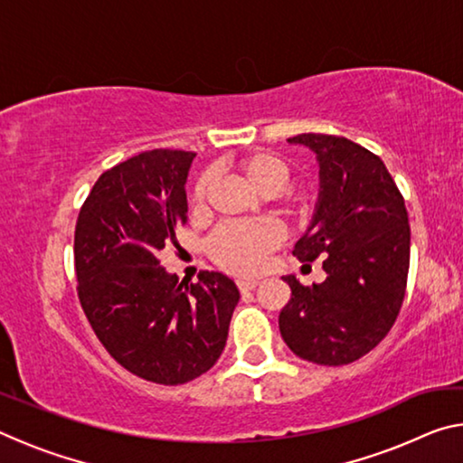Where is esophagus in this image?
Wrapping results in <instances>:
<instances>
[{"label":"esophagus","instance_id":"1","mask_svg":"<svg viewBox=\"0 0 463 463\" xmlns=\"http://www.w3.org/2000/svg\"><path fill=\"white\" fill-rule=\"evenodd\" d=\"M257 284H260L257 279H237V286L241 292H250V289L257 288Z\"/></svg>","mask_w":463,"mask_h":463}]
</instances>
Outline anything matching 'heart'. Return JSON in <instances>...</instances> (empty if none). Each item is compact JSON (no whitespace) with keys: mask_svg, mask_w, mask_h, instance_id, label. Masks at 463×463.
I'll return each mask as SVG.
<instances>
[{"mask_svg":"<svg viewBox=\"0 0 463 463\" xmlns=\"http://www.w3.org/2000/svg\"><path fill=\"white\" fill-rule=\"evenodd\" d=\"M241 171L247 177V182L257 187L263 194H278L284 190L292 175L288 161L284 156L271 151H257L241 159ZM210 187V175H202L194 185L192 206L195 210L203 208ZM279 203L288 216L296 221H308L315 213L317 202L315 195L294 190L279 195ZM281 232L269 221H241L226 222L210 234L206 241V249L210 260L218 268H222L239 276H250L257 273L265 263V257L279 245Z\"/></svg>","mask_w":463,"mask_h":463,"instance_id":"b5f03b06","label":"heart"}]
</instances>
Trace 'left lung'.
<instances>
[{
  "label": "left lung",
  "instance_id": "left-lung-1",
  "mask_svg": "<svg viewBox=\"0 0 463 463\" xmlns=\"http://www.w3.org/2000/svg\"><path fill=\"white\" fill-rule=\"evenodd\" d=\"M288 143L315 151L320 167L315 216L292 253L323 260L326 279L308 288L284 276L292 298L279 312V333L298 357L345 365L370 354L401 312L409 213L383 161L362 145L315 132Z\"/></svg>",
  "mask_w": 463,
  "mask_h": 463
}]
</instances>
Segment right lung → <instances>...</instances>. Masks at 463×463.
<instances>
[{
  "instance_id": "add662e5",
  "label": "right lung",
  "mask_w": 463,
  "mask_h": 463,
  "mask_svg": "<svg viewBox=\"0 0 463 463\" xmlns=\"http://www.w3.org/2000/svg\"><path fill=\"white\" fill-rule=\"evenodd\" d=\"M195 153L153 148L104 171L75 226L77 294L93 333L124 370L177 386L221 357L239 289L218 271L179 284L159 253L187 221Z\"/></svg>"
}]
</instances>
